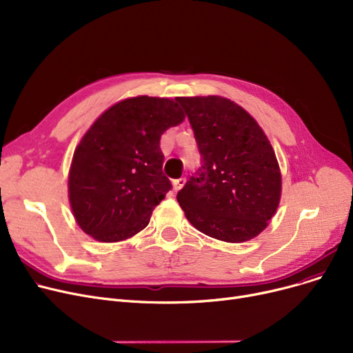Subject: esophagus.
Masks as SVG:
<instances>
[{"label": "esophagus", "instance_id": "34e87169", "mask_svg": "<svg viewBox=\"0 0 353 353\" xmlns=\"http://www.w3.org/2000/svg\"><path fill=\"white\" fill-rule=\"evenodd\" d=\"M185 183H186L185 179H177V180H174V181H173V190H174V192H179L183 186H185Z\"/></svg>", "mask_w": 353, "mask_h": 353}]
</instances>
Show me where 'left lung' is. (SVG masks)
Instances as JSON below:
<instances>
[{"label": "left lung", "mask_w": 353, "mask_h": 353, "mask_svg": "<svg viewBox=\"0 0 353 353\" xmlns=\"http://www.w3.org/2000/svg\"><path fill=\"white\" fill-rule=\"evenodd\" d=\"M203 165L177 193L188 221L223 242H247L261 234L279 209L281 170L255 118L218 97H179Z\"/></svg>", "instance_id": "left-lung-1"}]
</instances>
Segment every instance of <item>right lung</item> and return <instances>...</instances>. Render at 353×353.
Returning <instances> with one entry per match:
<instances>
[{
	"label": "right lung",
	"mask_w": 353,
	"mask_h": 353,
	"mask_svg": "<svg viewBox=\"0 0 353 353\" xmlns=\"http://www.w3.org/2000/svg\"><path fill=\"white\" fill-rule=\"evenodd\" d=\"M185 121L170 98L132 97L103 111L76 145L68 196L76 223L98 242L127 241L148 225L172 185L161 135Z\"/></svg>",
	"instance_id": "add662e5"
}]
</instances>
